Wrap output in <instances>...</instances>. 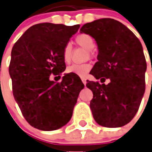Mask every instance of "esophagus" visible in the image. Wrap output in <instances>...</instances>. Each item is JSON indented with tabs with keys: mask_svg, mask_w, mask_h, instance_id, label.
<instances>
[{
	"mask_svg": "<svg viewBox=\"0 0 152 152\" xmlns=\"http://www.w3.org/2000/svg\"><path fill=\"white\" fill-rule=\"evenodd\" d=\"M81 80H82L83 83L84 85H86V83H87V80H86V79H85L84 77H81Z\"/></svg>",
	"mask_w": 152,
	"mask_h": 152,
	"instance_id": "34e87169",
	"label": "esophagus"
}]
</instances>
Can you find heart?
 <instances>
[{
    "label": "heart",
    "instance_id": "obj_1",
    "mask_svg": "<svg viewBox=\"0 0 152 152\" xmlns=\"http://www.w3.org/2000/svg\"><path fill=\"white\" fill-rule=\"evenodd\" d=\"M75 42L79 46L82 47L91 52L95 47L94 38L87 33H81L76 36ZM62 58L65 63H69L72 58V46L70 44H65L62 50ZM91 66L90 64H73L67 68V73L76 74L79 76H85L91 70Z\"/></svg>",
    "mask_w": 152,
    "mask_h": 152
}]
</instances>
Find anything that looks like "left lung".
Returning a JSON list of instances; mask_svg holds the SVG:
<instances>
[{
	"label": "left lung",
	"instance_id": "8db88e82",
	"mask_svg": "<svg viewBox=\"0 0 152 152\" xmlns=\"http://www.w3.org/2000/svg\"><path fill=\"white\" fill-rule=\"evenodd\" d=\"M80 32L94 38L99 50L90 73L102 83L110 80L107 85L87 81L93 92L90 107L94 119L105 127L123 126L135 116L145 91L142 45L131 30L112 18L87 23Z\"/></svg>",
	"mask_w": 152,
	"mask_h": 152
}]
</instances>
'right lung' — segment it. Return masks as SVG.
Here are the masks:
<instances>
[{
	"label": "right lung",
	"instance_id": "1",
	"mask_svg": "<svg viewBox=\"0 0 152 152\" xmlns=\"http://www.w3.org/2000/svg\"><path fill=\"white\" fill-rule=\"evenodd\" d=\"M79 28L80 25L39 23L27 29L12 48L9 74L13 95L34 128L55 130L72 117L84 85L76 74H65L59 83L50 81V76H60L65 71L62 50Z\"/></svg>",
	"mask_w": 152,
	"mask_h": 152
}]
</instances>
